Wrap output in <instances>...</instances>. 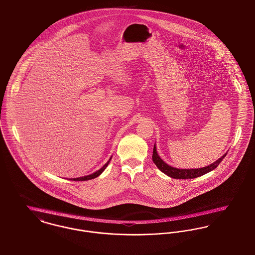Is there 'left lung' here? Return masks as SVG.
<instances>
[{
    "instance_id": "obj_1",
    "label": "left lung",
    "mask_w": 255,
    "mask_h": 255,
    "mask_svg": "<svg viewBox=\"0 0 255 255\" xmlns=\"http://www.w3.org/2000/svg\"><path fill=\"white\" fill-rule=\"evenodd\" d=\"M227 154V153H226ZM226 154H224L221 158H219L215 163L204 167V168H199V169H176L173 168L171 166H169L168 164H166L159 155L157 154L156 147L154 145L153 147V154H152V161L154 162V164L158 167V169L163 172L164 174H166L167 176L174 177V178H178V179H186V178H195L198 176H203L211 171H213L214 169H216V167L219 165V163L223 160V158L226 156Z\"/></svg>"
}]
</instances>
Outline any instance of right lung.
<instances>
[{
	"instance_id": "obj_1",
	"label": "right lung",
	"mask_w": 255,
	"mask_h": 255,
	"mask_svg": "<svg viewBox=\"0 0 255 255\" xmlns=\"http://www.w3.org/2000/svg\"><path fill=\"white\" fill-rule=\"evenodd\" d=\"M111 159L112 158H110V160L100 169V170H98L97 172H95L94 174H92V175H89V176H81V177H77V178H73V180H78V181H84V180H89V179H93V178H95V177H97V176H100L103 172H104V170L107 168V166L109 165V163H110V161H111Z\"/></svg>"
}]
</instances>
